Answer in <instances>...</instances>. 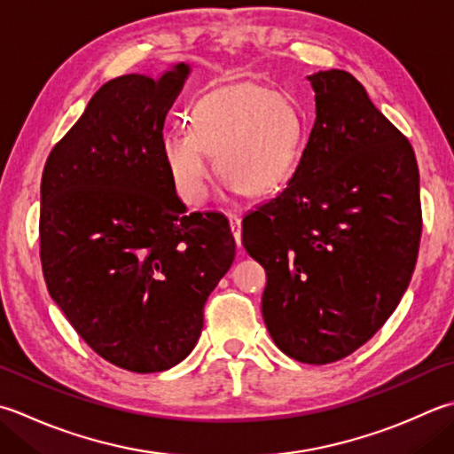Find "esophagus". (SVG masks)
Here are the masks:
<instances>
[{
	"instance_id": "1",
	"label": "esophagus",
	"mask_w": 454,
	"mask_h": 454,
	"mask_svg": "<svg viewBox=\"0 0 454 454\" xmlns=\"http://www.w3.org/2000/svg\"><path fill=\"white\" fill-rule=\"evenodd\" d=\"M230 228H232V234L238 246H242V218L236 215H230Z\"/></svg>"
}]
</instances>
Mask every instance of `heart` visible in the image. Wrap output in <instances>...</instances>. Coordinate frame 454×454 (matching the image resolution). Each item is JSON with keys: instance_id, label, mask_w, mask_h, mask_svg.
Masks as SVG:
<instances>
[{"instance_id": "b5f03b06", "label": "heart", "mask_w": 454, "mask_h": 454, "mask_svg": "<svg viewBox=\"0 0 454 454\" xmlns=\"http://www.w3.org/2000/svg\"><path fill=\"white\" fill-rule=\"evenodd\" d=\"M305 120L287 94L255 84H228L204 94L189 114V129L163 137V159L179 197L199 207L208 197L210 161L226 186L262 194L295 171Z\"/></svg>"}]
</instances>
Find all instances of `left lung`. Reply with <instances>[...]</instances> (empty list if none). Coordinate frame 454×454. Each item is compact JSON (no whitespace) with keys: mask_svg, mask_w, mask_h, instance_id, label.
<instances>
[{"mask_svg":"<svg viewBox=\"0 0 454 454\" xmlns=\"http://www.w3.org/2000/svg\"><path fill=\"white\" fill-rule=\"evenodd\" d=\"M317 120L287 186L242 222L268 273L262 315L281 352L331 364L374 336L402 301L421 238L411 144L346 70L307 76Z\"/></svg>","mask_w":454,"mask_h":454,"instance_id":"left-lung-1","label":"left lung"}]
</instances>
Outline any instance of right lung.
I'll list each match as a JSON object with an SVG mask.
<instances>
[{
    "mask_svg": "<svg viewBox=\"0 0 454 454\" xmlns=\"http://www.w3.org/2000/svg\"><path fill=\"white\" fill-rule=\"evenodd\" d=\"M191 67L106 82L52 147L41 179L51 297L90 348L151 374L189 356L204 303L236 255L220 212L189 215L163 159V123Z\"/></svg>",
    "mask_w": 454,
    "mask_h": 454,
    "instance_id": "obj_1",
    "label": "right lung"
}]
</instances>
